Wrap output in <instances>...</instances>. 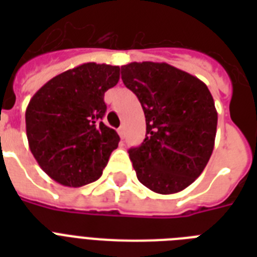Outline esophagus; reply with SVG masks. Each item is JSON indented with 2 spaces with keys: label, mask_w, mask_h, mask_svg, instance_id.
Wrapping results in <instances>:
<instances>
[{
  "label": "esophagus",
  "mask_w": 257,
  "mask_h": 257,
  "mask_svg": "<svg viewBox=\"0 0 257 257\" xmlns=\"http://www.w3.org/2000/svg\"><path fill=\"white\" fill-rule=\"evenodd\" d=\"M117 132H118V135H120L121 139H124V136H125V128H124V126H120V128L117 129Z\"/></svg>",
  "instance_id": "esophagus-1"
}]
</instances>
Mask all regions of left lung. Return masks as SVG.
<instances>
[{
  "instance_id": "left-lung-1",
  "label": "left lung",
  "mask_w": 257,
  "mask_h": 257,
  "mask_svg": "<svg viewBox=\"0 0 257 257\" xmlns=\"http://www.w3.org/2000/svg\"><path fill=\"white\" fill-rule=\"evenodd\" d=\"M121 78L140 101L147 135L129 149L137 179L151 191L171 195L195 181L213 152L217 112L199 78L165 62H131Z\"/></svg>"
}]
</instances>
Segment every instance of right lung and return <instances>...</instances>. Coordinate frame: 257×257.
<instances>
[{"label": "right lung", "instance_id": "obj_1", "mask_svg": "<svg viewBox=\"0 0 257 257\" xmlns=\"http://www.w3.org/2000/svg\"><path fill=\"white\" fill-rule=\"evenodd\" d=\"M120 80V68L88 62L46 82L26 108L30 152L46 175L66 187H82L102 175L120 137L102 122L104 94Z\"/></svg>", "mask_w": 257, "mask_h": 257}]
</instances>
